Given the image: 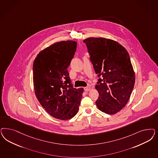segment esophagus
Returning <instances> with one entry per match:
<instances>
[{
	"mask_svg": "<svg viewBox=\"0 0 158 158\" xmlns=\"http://www.w3.org/2000/svg\"><path fill=\"white\" fill-rule=\"evenodd\" d=\"M84 91H89V90H90V87H84Z\"/></svg>",
	"mask_w": 158,
	"mask_h": 158,
	"instance_id": "esophagus-1",
	"label": "esophagus"
}]
</instances>
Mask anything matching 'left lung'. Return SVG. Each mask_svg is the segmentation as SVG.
<instances>
[{"instance_id": "1", "label": "left lung", "mask_w": 158, "mask_h": 158, "mask_svg": "<svg viewBox=\"0 0 158 158\" xmlns=\"http://www.w3.org/2000/svg\"><path fill=\"white\" fill-rule=\"evenodd\" d=\"M86 44L89 59L98 79L96 101L102 112L113 114L126 106L135 83V73L127 50L116 41L88 38Z\"/></svg>"}]
</instances>
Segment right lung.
I'll return each instance as SVG.
<instances>
[{"mask_svg":"<svg viewBox=\"0 0 158 158\" xmlns=\"http://www.w3.org/2000/svg\"><path fill=\"white\" fill-rule=\"evenodd\" d=\"M76 48V41L56 42L40 52L33 63L36 97L50 115L62 120L76 114L84 92L73 87L67 70Z\"/></svg>","mask_w":158,"mask_h":158,"instance_id":"right-lung-1","label":"right lung"}]
</instances>
